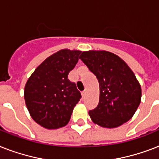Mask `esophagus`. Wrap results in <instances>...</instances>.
I'll use <instances>...</instances> for the list:
<instances>
[{"mask_svg":"<svg viewBox=\"0 0 159 159\" xmlns=\"http://www.w3.org/2000/svg\"><path fill=\"white\" fill-rule=\"evenodd\" d=\"M86 91H83V92H82V98H85V96H86Z\"/></svg>","mask_w":159,"mask_h":159,"instance_id":"1","label":"esophagus"}]
</instances>
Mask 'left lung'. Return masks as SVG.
Instances as JSON below:
<instances>
[{"mask_svg": "<svg viewBox=\"0 0 159 159\" xmlns=\"http://www.w3.org/2000/svg\"><path fill=\"white\" fill-rule=\"evenodd\" d=\"M79 59L100 86L99 104L89 111L92 122L114 128L129 121L141 100V87L131 68L119 56L105 50L83 51Z\"/></svg>", "mask_w": 159, "mask_h": 159, "instance_id": "8db88e82", "label": "left lung"}]
</instances>
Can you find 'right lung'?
Wrapping results in <instances>:
<instances>
[{"label": "right lung", "mask_w": 159, "mask_h": 159, "mask_svg": "<svg viewBox=\"0 0 159 159\" xmlns=\"http://www.w3.org/2000/svg\"><path fill=\"white\" fill-rule=\"evenodd\" d=\"M80 50H59L46 59L28 78L24 100L31 117L46 129L66 126L81 99L68 75L77 64Z\"/></svg>", "instance_id": "add662e5"}]
</instances>
